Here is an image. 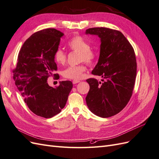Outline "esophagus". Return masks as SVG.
<instances>
[{"label":"esophagus","mask_w":159,"mask_h":159,"mask_svg":"<svg viewBox=\"0 0 159 159\" xmlns=\"http://www.w3.org/2000/svg\"><path fill=\"white\" fill-rule=\"evenodd\" d=\"M72 82H73L74 84H78V83L80 82V81L78 80H73V81H72Z\"/></svg>","instance_id":"1"}]
</instances>
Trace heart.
Here are the masks:
<instances>
[{"label": "heart", "mask_w": 159, "mask_h": 159, "mask_svg": "<svg viewBox=\"0 0 159 159\" xmlns=\"http://www.w3.org/2000/svg\"><path fill=\"white\" fill-rule=\"evenodd\" d=\"M68 46L70 50L79 53L78 60L80 62L85 61L88 65H92L97 60V53L90 48V44L83 37L75 36L71 38L68 43ZM54 60L58 65H64L67 60V56L64 51L57 49L54 54ZM85 70L86 66L84 64L69 66L64 70L63 75L68 79L80 80L82 78Z\"/></svg>", "instance_id": "1"}]
</instances>
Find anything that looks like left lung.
Wrapping results in <instances>:
<instances>
[{"instance_id": "8db88e82", "label": "left lung", "mask_w": 159, "mask_h": 159, "mask_svg": "<svg viewBox=\"0 0 159 159\" xmlns=\"http://www.w3.org/2000/svg\"><path fill=\"white\" fill-rule=\"evenodd\" d=\"M86 34L97 35L101 40L100 54L91 74L102 76V81L88 79L89 91L86 103L95 115L107 118L126 106L133 93L137 74L133 48L123 34L104 27L86 30Z\"/></svg>"}]
</instances>
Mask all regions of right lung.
<instances>
[{
	"label": "right lung",
	"mask_w": 159,
	"mask_h": 159,
	"mask_svg": "<svg viewBox=\"0 0 159 159\" xmlns=\"http://www.w3.org/2000/svg\"><path fill=\"white\" fill-rule=\"evenodd\" d=\"M64 34L54 28L35 32L24 43L14 69L15 85L32 111L38 116L51 118L60 113L66 104L73 84L63 81L56 88L47 82L57 65L54 54Z\"/></svg>",
	"instance_id": "right-lung-1"
}]
</instances>
